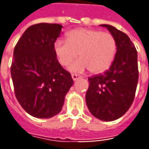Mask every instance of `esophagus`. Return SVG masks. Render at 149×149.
I'll return each mask as SVG.
<instances>
[{
	"label": "esophagus",
	"mask_w": 149,
	"mask_h": 149,
	"mask_svg": "<svg viewBox=\"0 0 149 149\" xmlns=\"http://www.w3.org/2000/svg\"><path fill=\"white\" fill-rule=\"evenodd\" d=\"M72 79H73L74 81H76L77 79L79 78V75L75 74V73H72Z\"/></svg>",
	"instance_id": "esophagus-1"
}]
</instances>
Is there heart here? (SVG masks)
I'll return each instance as SVG.
<instances>
[{
  "instance_id": "b5f03b06",
  "label": "heart",
  "mask_w": 149,
  "mask_h": 149,
  "mask_svg": "<svg viewBox=\"0 0 149 149\" xmlns=\"http://www.w3.org/2000/svg\"><path fill=\"white\" fill-rule=\"evenodd\" d=\"M54 53L63 66L67 67L79 56L80 59L70 66L72 72H104L113 63L117 42L109 32L95 29L78 28L67 33V40L58 39L54 45Z\"/></svg>"
}]
</instances>
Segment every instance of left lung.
<instances>
[{
  "mask_svg": "<svg viewBox=\"0 0 149 149\" xmlns=\"http://www.w3.org/2000/svg\"><path fill=\"white\" fill-rule=\"evenodd\" d=\"M108 28L117 42V53L109 69L89 77L86 101L93 116L102 121L117 120L130 109L139 80L137 50L129 36L111 25Z\"/></svg>",
  "mask_w": 149,
  "mask_h": 149,
  "instance_id": "1",
  "label": "left lung"
}]
</instances>
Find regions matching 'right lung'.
<instances>
[{
  "label": "right lung",
  "mask_w": 149,
  "mask_h": 149,
  "mask_svg": "<svg viewBox=\"0 0 149 149\" xmlns=\"http://www.w3.org/2000/svg\"><path fill=\"white\" fill-rule=\"evenodd\" d=\"M62 28L57 24L32 25L14 49L10 72L15 96L32 117L57 115L73 84L70 72L58 63L54 49Z\"/></svg>",
  "instance_id": "obj_1"
}]
</instances>
